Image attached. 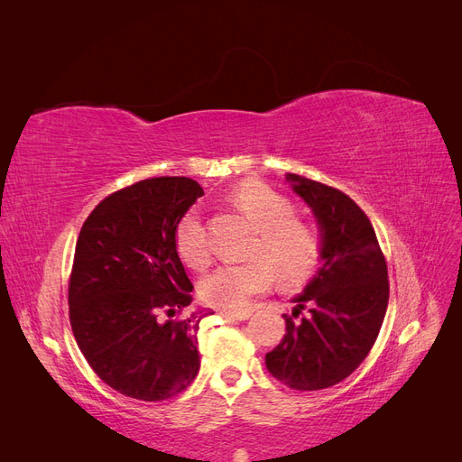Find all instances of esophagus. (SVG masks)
Listing matches in <instances>:
<instances>
[{
  "label": "esophagus",
  "instance_id": "1",
  "mask_svg": "<svg viewBox=\"0 0 462 462\" xmlns=\"http://www.w3.org/2000/svg\"><path fill=\"white\" fill-rule=\"evenodd\" d=\"M223 318H227V319H239V321H243V319H248L250 316H253V312L250 310H221L219 312Z\"/></svg>",
  "mask_w": 462,
  "mask_h": 462
}]
</instances>
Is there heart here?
<instances>
[{
	"mask_svg": "<svg viewBox=\"0 0 462 462\" xmlns=\"http://www.w3.org/2000/svg\"><path fill=\"white\" fill-rule=\"evenodd\" d=\"M233 202L260 229L250 263H226L204 279L202 299L221 310H239L268 291L275 272L285 282L309 277L321 256V236L309 221L295 217V206L283 194L262 183H245L233 192ZM175 248L187 265L202 270L209 262V246L202 216L190 208L175 226Z\"/></svg>",
	"mask_w": 462,
	"mask_h": 462,
	"instance_id": "1",
	"label": "heart"
}]
</instances>
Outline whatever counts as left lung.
I'll use <instances>...</instances> for the list:
<instances>
[{"label":"left lung","instance_id":"left-lung-1","mask_svg":"<svg viewBox=\"0 0 462 462\" xmlns=\"http://www.w3.org/2000/svg\"><path fill=\"white\" fill-rule=\"evenodd\" d=\"M292 190L312 208L321 231V268L285 335L265 355V368L291 389L316 391L343 382L368 356L383 324L389 279L375 231L360 206L339 189L289 173ZM302 310L310 314L296 318Z\"/></svg>","mask_w":462,"mask_h":462}]
</instances>
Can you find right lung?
Here are the masks:
<instances>
[{"instance_id":"obj_1","label":"right lung","mask_w":462,"mask_h":462,"mask_svg":"<svg viewBox=\"0 0 462 462\" xmlns=\"http://www.w3.org/2000/svg\"><path fill=\"white\" fill-rule=\"evenodd\" d=\"M204 194L189 177H153L109 194L82 226L69 319L80 353L125 397L165 401L200 368L192 283L175 248L179 217Z\"/></svg>"}]
</instances>
